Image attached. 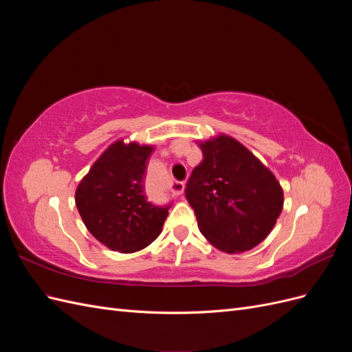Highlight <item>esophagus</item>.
Wrapping results in <instances>:
<instances>
[{
  "instance_id": "esophagus-1",
  "label": "esophagus",
  "mask_w": 352,
  "mask_h": 352,
  "mask_svg": "<svg viewBox=\"0 0 352 352\" xmlns=\"http://www.w3.org/2000/svg\"><path fill=\"white\" fill-rule=\"evenodd\" d=\"M170 189H172V192L175 194V195H182L184 194V190H185V182H173L172 184V186H170Z\"/></svg>"
}]
</instances>
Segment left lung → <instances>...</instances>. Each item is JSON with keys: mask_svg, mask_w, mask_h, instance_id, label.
I'll use <instances>...</instances> for the list:
<instances>
[{"mask_svg": "<svg viewBox=\"0 0 352 352\" xmlns=\"http://www.w3.org/2000/svg\"><path fill=\"white\" fill-rule=\"evenodd\" d=\"M198 145L204 158L190 173L185 195L201 233L228 254L252 250L267 238L280 216V184L230 136L219 135Z\"/></svg>", "mask_w": 352, "mask_h": 352, "instance_id": "obj_1", "label": "left lung"}]
</instances>
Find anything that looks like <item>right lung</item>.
I'll use <instances>...</instances> for the list:
<instances>
[{
    "mask_svg": "<svg viewBox=\"0 0 352 352\" xmlns=\"http://www.w3.org/2000/svg\"><path fill=\"white\" fill-rule=\"evenodd\" d=\"M153 146L116 141L95 162L76 189V207L85 226L105 247L135 252L162 233L167 206H155L145 192Z\"/></svg>",
    "mask_w": 352,
    "mask_h": 352,
    "instance_id": "right-lung-1",
    "label": "right lung"
}]
</instances>
